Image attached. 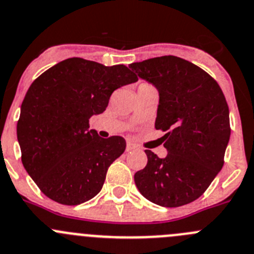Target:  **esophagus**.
I'll list each match as a JSON object with an SVG mask.
<instances>
[{"label": "esophagus", "instance_id": "esophagus-1", "mask_svg": "<svg viewBox=\"0 0 254 254\" xmlns=\"http://www.w3.org/2000/svg\"><path fill=\"white\" fill-rule=\"evenodd\" d=\"M137 147H136V145H134V144H131V142H127V151L129 152V151H134V150H136Z\"/></svg>", "mask_w": 254, "mask_h": 254}]
</instances>
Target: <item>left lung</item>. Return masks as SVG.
Wrapping results in <instances>:
<instances>
[{"label": "left lung", "mask_w": 254, "mask_h": 254, "mask_svg": "<svg viewBox=\"0 0 254 254\" xmlns=\"http://www.w3.org/2000/svg\"><path fill=\"white\" fill-rule=\"evenodd\" d=\"M154 84L160 100L155 127L167 156L145 150L147 164L134 175L140 193L162 207L197 200L223 166L231 135L230 112L218 83L200 67L175 56L129 65Z\"/></svg>", "instance_id": "1"}]
</instances>
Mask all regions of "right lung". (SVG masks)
Wrapping results in <instances>:
<instances>
[{"mask_svg":"<svg viewBox=\"0 0 254 254\" xmlns=\"http://www.w3.org/2000/svg\"><path fill=\"white\" fill-rule=\"evenodd\" d=\"M137 80L123 64L68 58L27 90L17 123L22 164L42 192L62 205L99 193L108 167L124 152L122 136L103 139L89 119L105 110L115 89Z\"/></svg>","mask_w":254,"mask_h":254,"instance_id":"add662e5","label":"right lung"}]
</instances>
